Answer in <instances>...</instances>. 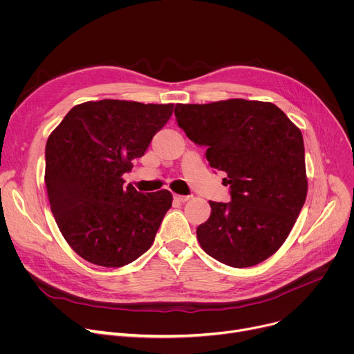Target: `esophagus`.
<instances>
[{
  "mask_svg": "<svg viewBox=\"0 0 354 354\" xmlns=\"http://www.w3.org/2000/svg\"><path fill=\"white\" fill-rule=\"evenodd\" d=\"M174 198L178 202H187L191 199V195H174Z\"/></svg>",
  "mask_w": 354,
  "mask_h": 354,
  "instance_id": "1",
  "label": "esophagus"
}]
</instances>
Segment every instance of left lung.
<instances>
[{
  "label": "left lung",
  "instance_id": "1",
  "mask_svg": "<svg viewBox=\"0 0 354 354\" xmlns=\"http://www.w3.org/2000/svg\"><path fill=\"white\" fill-rule=\"evenodd\" d=\"M175 118L230 187L231 201H209L211 216L196 228L202 250L235 268L263 263L283 245L306 202L300 129L275 104L244 99L176 104Z\"/></svg>",
  "mask_w": 354,
  "mask_h": 354
}]
</instances>
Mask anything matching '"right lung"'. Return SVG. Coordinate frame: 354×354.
<instances>
[{
    "mask_svg": "<svg viewBox=\"0 0 354 354\" xmlns=\"http://www.w3.org/2000/svg\"><path fill=\"white\" fill-rule=\"evenodd\" d=\"M172 111L174 104L86 102L50 135L44 180L51 212L68 245L86 261L123 267L153 244L172 194L143 195L132 185L124 187L122 176Z\"/></svg>",
    "mask_w": 354,
    "mask_h": 354,
    "instance_id": "obj_1",
    "label": "right lung"
}]
</instances>
